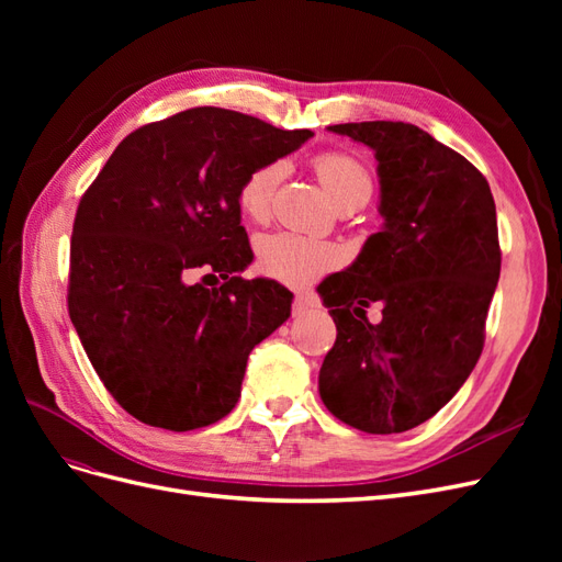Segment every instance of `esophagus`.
Returning <instances> with one entry per match:
<instances>
[{
    "label": "esophagus",
    "mask_w": 562,
    "mask_h": 562,
    "mask_svg": "<svg viewBox=\"0 0 562 562\" xmlns=\"http://www.w3.org/2000/svg\"><path fill=\"white\" fill-rule=\"evenodd\" d=\"M314 307H316V300H312L307 295H295V300H293V314L295 316H304Z\"/></svg>",
    "instance_id": "obj_1"
}]
</instances>
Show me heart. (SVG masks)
Instances as JSON below:
<instances>
[{"instance_id":"b5f03b06","label":"heart","mask_w":562,"mask_h":562,"mask_svg":"<svg viewBox=\"0 0 562 562\" xmlns=\"http://www.w3.org/2000/svg\"><path fill=\"white\" fill-rule=\"evenodd\" d=\"M312 168L323 190L339 209H361L372 194V176L368 166L349 151H321L312 159ZM281 164H262L244 178L239 187V209L246 217L262 223L271 213ZM337 262L333 246L321 244L293 232H274L258 241V267L262 274L283 283H307L321 271Z\"/></svg>"}]
</instances>
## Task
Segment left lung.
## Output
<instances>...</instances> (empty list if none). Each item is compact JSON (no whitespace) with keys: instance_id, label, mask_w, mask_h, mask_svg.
Masks as SVG:
<instances>
[{"instance_id":"8db88e82","label":"left lung","mask_w":562,"mask_h":562,"mask_svg":"<svg viewBox=\"0 0 562 562\" xmlns=\"http://www.w3.org/2000/svg\"><path fill=\"white\" fill-rule=\"evenodd\" d=\"M328 128L375 151L384 225L318 285L337 326L318 394L353 429L401 434L434 417L481 359L502 267L495 199L479 168L413 124ZM372 301L380 324L364 316Z\"/></svg>"}]
</instances>
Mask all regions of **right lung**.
<instances>
[{"label": "right lung", "mask_w": 562, "mask_h": 562, "mask_svg": "<svg viewBox=\"0 0 562 562\" xmlns=\"http://www.w3.org/2000/svg\"><path fill=\"white\" fill-rule=\"evenodd\" d=\"M312 131L194 108L119 143L81 196L67 310L98 378L149 427L192 431L232 413L248 353L291 316L293 293L239 277L252 250L239 187ZM207 277L196 284L193 271ZM217 273L226 281L209 289Z\"/></svg>", "instance_id": "right-lung-1"}]
</instances>
